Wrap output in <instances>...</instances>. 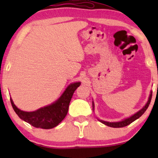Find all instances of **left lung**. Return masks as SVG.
Listing matches in <instances>:
<instances>
[{
    "label": "left lung",
    "mask_w": 158,
    "mask_h": 158,
    "mask_svg": "<svg viewBox=\"0 0 158 158\" xmlns=\"http://www.w3.org/2000/svg\"><path fill=\"white\" fill-rule=\"evenodd\" d=\"M152 97V91L150 92L149 97H148L147 102H146V104L143 106V108H141L139 110H138L137 113H135V114H133V115H131V117H128V118L123 119V120L119 121V122H107V121H104V120H102V119H98V120L100 121V122L103 123V124L106 125V126H108L112 127V128H122V127H125V126H128V125L131 124V123H133L134 121H135L136 119L139 118V117H140L141 116H142L143 114L145 113V111H146V109L148 108V106H149L150 102H151ZM92 102H93V110H94V101Z\"/></svg>",
    "instance_id": "obj_1"
}]
</instances>
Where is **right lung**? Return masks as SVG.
<instances>
[{"label":"right lung","mask_w":158,"mask_h":158,"mask_svg":"<svg viewBox=\"0 0 158 158\" xmlns=\"http://www.w3.org/2000/svg\"><path fill=\"white\" fill-rule=\"evenodd\" d=\"M80 85L79 81L71 83L57 100L35 111H23L19 109L14 104L12 98H10L11 104L17 115L23 121L35 128L50 129L58 126L66 117L73 94Z\"/></svg>","instance_id":"obj_1"}]
</instances>
